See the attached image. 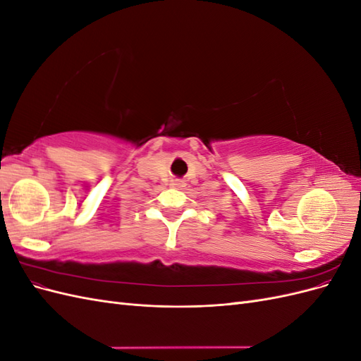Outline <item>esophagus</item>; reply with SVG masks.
Returning <instances> with one entry per match:
<instances>
[{"instance_id":"obj_1","label":"esophagus","mask_w":361,"mask_h":361,"mask_svg":"<svg viewBox=\"0 0 361 361\" xmlns=\"http://www.w3.org/2000/svg\"><path fill=\"white\" fill-rule=\"evenodd\" d=\"M183 185H185V183H183V180H179V179L171 182V187H174V188H182Z\"/></svg>"}]
</instances>
